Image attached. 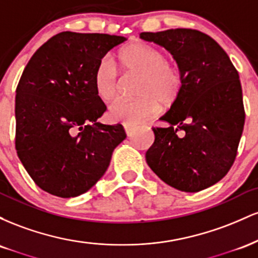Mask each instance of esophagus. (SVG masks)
Returning <instances> with one entry per match:
<instances>
[{"label":"esophagus","instance_id":"1","mask_svg":"<svg viewBox=\"0 0 258 258\" xmlns=\"http://www.w3.org/2000/svg\"><path fill=\"white\" fill-rule=\"evenodd\" d=\"M125 131H126V135L128 136H132L133 133L137 131V127L136 126H128V125H125Z\"/></svg>","mask_w":258,"mask_h":258}]
</instances>
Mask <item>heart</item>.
I'll list each match as a JSON object with an SVG mask.
<instances>
[{
	"mask_svg": "<svg viewBox=\"0 0 258 258\" xmlns=\"http://www.w3.org/2000/svg\"><path fill=\"white\" fill-rule=\"evenodd\" d=\"M123 69L141 74L137 93L133 99L120 98L109 109V117L123 125L136 126L152 119L160 111L161 104L170 105L182 93L184 78L177 64L166 61L165 53L142 41H133L117 52ZM119 72L109 58L100 60L93 76L97 97L110 102L119 91Z\"/></svg>",
	"mask_w": 258,
	"mask_h": 258,
	"instance_id": "heart-1",
	"label": "heart"
}]
</instances>
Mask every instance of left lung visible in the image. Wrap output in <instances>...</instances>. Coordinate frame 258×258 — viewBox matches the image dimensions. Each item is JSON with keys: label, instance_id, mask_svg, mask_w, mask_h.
Listing matches in <instances>:
<instances>
[{"label": "left lung", "instance_id": "obj_1", "mask_svg": "<svg viewBox=\"0 0 258 258\" xmlns=\"http://www.w3.org/2000/svg\"><path fill=\"white\" fill-rule=\"evenodd\" d=\"M165 47L184 78L182 93L153 127L147 164L168 185L197 193L221 180L233 166L245 123L241 84L224 49L195 29L141 32Z\"/></svg>", "mask_w": 258, "mask_h": 258}]
</instances>
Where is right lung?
Listing matches in <instances>:
<instances>
[{"label": "right lung", "mask_w": 258, "mask_h": 258, "mask_svg": "<svg viewBox=\"0 0 258 258\" xmlns=\"http://www.w3.org/2000/svg\"><path fill=\"white\" fill-rule=\"evenodd\" d=\"M126 37L59 32L26 64L16 96V149L47 193L84 194L105 173L123 126L97 122L106 110L93 76L102 58Z\"/></svg>", "instance_id": "right-lung-1"}]
</instances>
